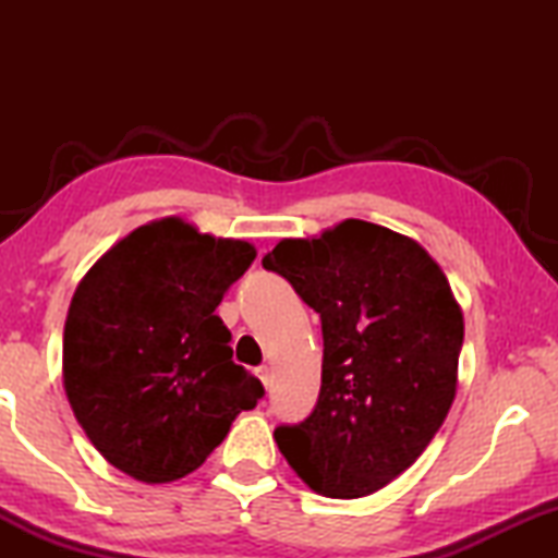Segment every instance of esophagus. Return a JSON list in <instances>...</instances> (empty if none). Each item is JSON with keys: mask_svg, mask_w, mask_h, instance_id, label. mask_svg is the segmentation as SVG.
<instances>
[{"mask_svg": "<svg viewBox=\"0 0 558 558\" xmlns=\"http://www.w3.org/2000/svg\"><path fill=\"white\" fill-rule=\"evenodd\" d=\"M258 379H260V384L263 386H266V391L270 389V384H272V376H270V369H268V366H260V369H258Z\"/></svg>", "mask_w": 558, "mask_h": 558, "instance_id": "1", "label": "esophagus"}]
</instances>
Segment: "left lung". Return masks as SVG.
<instances>
[{
	"mask_svg": "<svg viewBox=\"0 0 558 558\" xmlns=\"http://www.w3.org/2000/svg\"><path fill=\"white\" fill-rule=\"evenodd\" d=\"M263 268L323 319V386L310 418L276 442L313 493L356 499L409 470L458 391L462 310L436 258L386 226L347 219L282 239Z\"/></svg>",
	"mask_w": 558,
	"mask_h": 558,
	"instance_id": "left-lung-1",
	"label": "left lung"
}]
</instances>
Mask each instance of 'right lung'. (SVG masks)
I'll list each match as a JSON object with an SVG mask.
<instances>
[{
  "label": "right lung",
  "instance_id": "right-lung-1",
  "mask_svg": "<svg viewBox=\"0 0 558 558\" xmlns=\"http://www.w3.org/2000/svg\"><path fill=\"white\" fill-rule=\"evenodd\" d=\"M165 216L112 243L75 288L63 327V389L112 468L165 485L204 465L260 381L231 359L214 310L256 258Z\"/></svg>",
  "mask_w": 558,
  "mask_h": 558
}]
</instances>
